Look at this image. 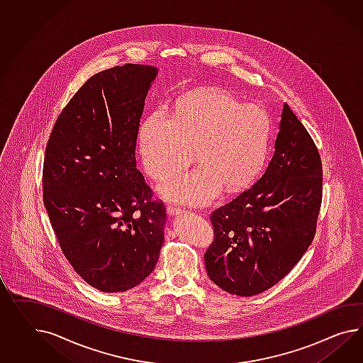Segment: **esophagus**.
Segmentation results:
<instances>
[{"instance_id": "esophagus-1", "label": "esophagus", "mask_w": 363, "mask_h": 363, "mask_svg": "<svg viewBox=\"0 0 363 363\" xmlns=\"http://www.w3.org/2000/svg\"><path fill=\"white\" fill-rule=\"evenodd\" d=\"M184 212V209H182L180 206H175V205H168L167 213L169 216H175V214H180Z\"/></svg>"}]
</instances>
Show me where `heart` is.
I'll list each match as a JSON object with an SVG mask.
<instances>
[{
    "instance_id": "b5f03b06",
    "label": "heart",
    "mask_w": 363,
    "mask_h": 363,
    "mask_svg": "<svg viewBox=\"0 0 363 363\" xmlns=\"http://www.w3.org/2000/svg\"><path fill=\"white\" fill-rule=\"evenodd\" d=\"M267 116L220 91L186 94L177 104L174 120L162 111L142 123L140 154L150 177L164 180L192 162L200 166L160 186L162 195L205 204L223 186L235 192L258 175L269 145Z\"/></svg>"
}]
</instances>
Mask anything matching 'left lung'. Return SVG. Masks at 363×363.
I'll list each match as a JSON object with an SVG mask.
<instances>
[{
	"mask_svg": "<svg viewBox=\"0 0 363 363\" xmlns=\"http://www.w3.org/2000/svg\"><path fill=\"white\" fill-rule=\"evenodd\" d=\"M321 197L316 145L284 104L264 174L211 216L214 241L204 255L208 277L238 296L258 295L275 286L312 243Z\"/></svg>",
	"mask_w": 363,
	"mask_h": 363,
	"instance_id": "obj_1",
	"label": "left lung"
}]
</instances>
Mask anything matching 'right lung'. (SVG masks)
<instances>
[{
	"label": "right lung",
	"mask_w": 363,
	"mask_h": 363,
	"mask_svg": "<svg viewBox=\"0 0 363 363\" xmlns=\"http://www.w3.org/2000/svg\"><path fill=\"white\" fill-rule=\"evenodd\" d=\"M152 65L101 71L74 94L47 142L43 201L65 258L89 286L125 292L154 271L167 221L137 168Z\"/></svg>",
	"instance_id": "right-lung-1"
}]
</instances>
